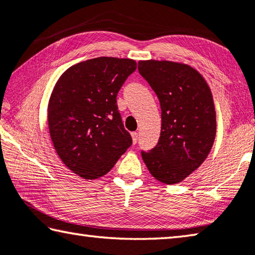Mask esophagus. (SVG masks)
Listing matches in <instances>:
<instances>
[{"instance_id": "1", "label": "esophagus", "mask_w": 255, "mask_h": 255, "mask_svg": "<svg viewBox=\"0 0 255 255\" xmlns=\"http://www.w3.org/2000/svg\"><path fill=\"white\" fill-rule=\"evenodd\" d=\"M131 139H132V143H134V144L137 143V139H138V134H137L136 131L131 132Z\"/></svg>"}]
</instances>
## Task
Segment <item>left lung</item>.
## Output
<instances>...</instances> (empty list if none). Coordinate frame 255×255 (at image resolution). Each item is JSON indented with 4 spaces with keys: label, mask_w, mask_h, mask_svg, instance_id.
Instances as JSON below:
<instances>
[{
    "label": "left lung",
    "mask_w": 255,
    "mask_h": 255,
    "mask_svg": "<svg viewBox=\"0 0 255 255\" xmlns=\"http://www.w3.org/2000/svg\"><path fill=\"white\" fill-rule=\"evenodd\" d=\"M138 71L155 92L161 106V136L144 163L156 180L181 183L207 159L217 132L211 88L186 63L140 60Z\"/></svg>",
    "instance_id": "obj_1"
}]
</instances>
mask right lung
<instances>
[{"label":"right lung","instance_id":"right-lung-1","mask_svg":"<svg viewBox=\"0 0 255 255\" xmlns=\"http://www.w3.org/2000/svg\"><path fill=\"white\" fill-rule=\"evenodd\" d=\"M135 70L132 59L100 56L68 68L55 83L47 107L50 136L64 165L83 179L107 175L131 145L117 94Z\"/></svg>","mask_w":255,"mask_h":255}]
</instances>
